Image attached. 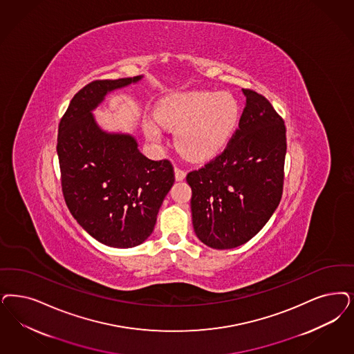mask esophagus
Returning a JSON list of instances; mask_svg holds the SVG:
<instances>
[{
	"mask_svg": "<svg viewBox=\"0 0 354 354\" xmlns=\"http://www.w3.org/2000/svg\"><path fill=\"white\" fill-rule=\"evenodd\" d=\"M185 175H187L185 171L179 169V167H175V179H176L178 182L184 180V179H185Z\"/></svg>",
	"mask_w": 354,
	"mask_h": 354,
	"instance_id": "obj_1",
	"label": "esophagus"
}]
</instances>
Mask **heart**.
Segmentation results:
<instances>
[{"mask_svg": "<svg viewBox=\"0 0 354 354\" xmlns=\"http://www.w3.org/2000/svg\"><path fill=\"white\" fill-rule=\"evenodd\" d=\"M241 119V107L229 93L191 91L163 97L156 110L159 125L175 131V147L185 158L207 160L227 147ZM151 141L160 140L155 120L144 122Z\"/></svg>", "mask_w": 354, "mask_h": 354, "instance_id": "heart-1", "label": "heart"}]
</instances>
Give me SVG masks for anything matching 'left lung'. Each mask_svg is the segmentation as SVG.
<instances>
[{
    "label": "left lung",
    "mask_w": 354,
    "mask_h": 354,
    "mask_svg": "<svg viewBox=\"0 0 354 354\" xmlns=\"http://www.w3.org/2000/svg\"><path fill=\"white\" fill-rule=\"evenodd\" d=\"M245 106L226 149L191 171V210L197 238L216 250L248 242L280 204L286 128L268 99L243 88Z\"/></svg>",
    "instance_id": "1"
}]
</instances>
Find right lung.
Returning a JSON list of instances; mask_svg holds the SVG:
<instances>
[{
    "label": "right lung",
    "mask_w": 354,
    "mask_h": 354,
    "mask_svg": "<svg viewBox=\"0 0 354 354\" xmlns=\"http://www.w3.org/2000/svg\"><path fill=\"white\" fill-rule=\"evenodd\" d=\"M141 78L93 81L74 95L59 124L65 203L86 232L115 248L147 241L175 182L170 160L147 158L133 136L104 132L93 115L109 93Z\"/></svg>",
    "instance_id": "obj_1"
}]
</instances>
